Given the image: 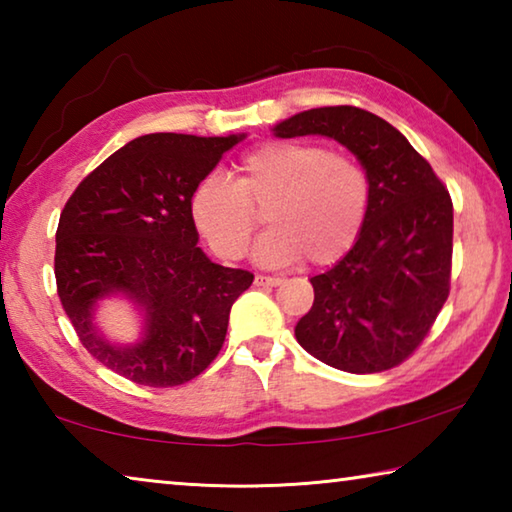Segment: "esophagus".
Wrapping results in <instances>:
<instances>
[{
  "label": "esophagus",
  "mask_w": 512,
  "mask_h": 512,
  "mask_svg": "<svg viewBox=\"0 0 512 512\" xmlns=\"http://www.w3.org/2000/svg\"><path fill=\"white\" fill-rule=\"evenodd\" d=\"M255 284H257V287H280L282 277H277V275H255Z\"/></svg>",
  "instance_id": "34e87169"
}]
</instances>
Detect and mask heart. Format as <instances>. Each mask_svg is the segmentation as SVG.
Returning <instances> with one entry per match:
<instances>
[{
  "label": "heart",
  "mask_w": 512,
  "mask_h": 512,
  "mask_svg": "<svg viewBox=\"0 0 512 512\" xmlns=\"http://www.w3.org/2000/svg\"><path fill=\"white\" fill-rule=\"evenodd\" d=\"M368 171L348 153L302 142H264L237 162L235 183L198 180L189 219L216 255L244 257L264 212L271 230L257 241V262L280 266L339 262L357 244L370 212Z\"/></svg>",
  "instance_id": "b5f03b06"
}]
</instances>
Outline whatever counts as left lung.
Instances as JSON below:
<instances>
[{
  "instance_id": "obj_1",
  "label": "left lung",
  "mask_w": 512,
  "mask_h": 512,
  "mask_svg": "<svg viewBox=\"0 0 512 512\" xmlns=\"http://www.w3.org/2000/svg\"><path fill=\"white\" fill-rule=\"evenodd\" d=\"M273 133L332 137L357 155L372 187L357 244L329 271L311 277L314 305L298 320V343L311 357L354 375L400 366L449 296V192L409 140L368 110H305L280 121Z\"/></svg>"
}]
</instances>
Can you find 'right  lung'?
I'll use <instances>...</instances> for the list:
<instances>
[{"mask_svg":"<svg viewBox=\"0 0 512 512\" xmlns=\"http://www.w3.org/2000/svg\"><path fill=\"white\" fill-rule=\"evenodd\" d=\"M246 135L151 133L121 146L69 196L56 230L58 298L83 348L142 386L194 379L216 359L235 300L253 273L214 264L198 248L189 196ZM124 295L145 318L133 346L93 323L98 300Z\"/></svg>","mask_w":512,"mask_h":512,"instance_id":"right-lung-1","label":"right lung"}]
</instances>
